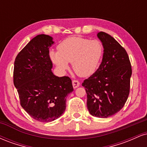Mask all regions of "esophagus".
Here are the masks:
<instances>
[{
    "label": "esophagus",
    "instance_id": "1",
    "mask_svg": "<svg viewBox=\"0 0 147 147\" xmlns=\"http://www.w3.org/2000/svg\"><path fill=\"white\" fill-rule=\"evenodd\" d=\"M80 84L78 81H76V80H73L72 81V86H73L74 88H77V87L79 86Z\"/></svg>",
    "mask_w": 147,
    "mask_h": 147
}]
</instances>
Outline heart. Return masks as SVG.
Returning <instances> with one entry per match:
<instances>
[{
	"mask_svg": "<svg viewBox=\"0 0 147 147\" xmlns=\"http://www.w3.org/2000/svg\"><path fill=\"white\" fill-rule=\"evenodd\" d=\"M58 52L51 51L50 58L61 72L68 68L69 63L77 75L86 77L97 70L103 55V45L99 40L79 36L65 38L57 46Z\"/></svg>",
	"mask_w": 147,
	"mask_h": 147,
	"instance_id": "heart-1",
	"label": "heart"
}]
</instances>
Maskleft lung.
<instances>
[{"label":"left lung","mask_w":147,"mask_h":147,"mask_svg":"<svg viewBox=\"0 0 147 147\" xmlns=\"http://www.w3.org/2000/svg\"><path fill=\"white\" fill-rule=\"evenodd\" d=\"M97 36L104 48L102 63L82 86L89 113L107 118L119 112L127 100L132 70L127 52L113 37L104 32Z\"/></svg>","instance_id":"8db88e82"}]
</instances>
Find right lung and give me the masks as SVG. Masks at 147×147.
<instances>
[{
	"instance_id": "add662e5",
	"label": "right lung",
	"mask_w": 147,
	"mask_h": 147,
	"mask_svg": "<svg viewBox=\"0 0 147 147\" xmlns=\"http://www.w3.org/2000/svg\"><path fill=\"white\" fill-rule=\"evenodd\" d=\"M54 43L52 36L37 35L14 61V84L21 105L41 122H52L61 116L66 107V97L73 91L71 79L57 77L52 71L49 48Z\"/></svg>"
}]
</instances>
